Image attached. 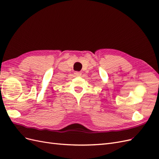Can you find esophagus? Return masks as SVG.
<instances>
[{"mask_svg":"<svg viewBox=\"0 0 159 159\" xmlns=\"http://www.w3.org/2000/svg\"><path fill=\"white\" fill-rule=\"evenodd\" d=\"M74 75H75V76L79 77V76H81V72H80V71H75V72H74Z\"/></svg>","mask_w":159,"mask_h":159,"instance_id":"esophagus-1","label":"esophagus"}]
</instances>
